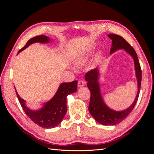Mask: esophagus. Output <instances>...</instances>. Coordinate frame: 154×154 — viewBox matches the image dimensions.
I'll return each instance as SVG.
<instances>
[{"label": "esophagus", "instance_id": "1", "mask_svg": "<svg viewBox=\"0 0 154 154\" xmlns=\"http://www.w3.org/2000/svg\"><path fill=\"white\" fill-rule=\"evenodd\" d=\"M85 85V82L84 81H83V80H80V81H78V86L79 87H82L84 86Z\"/></svg>", "mask_w": 154, "mask_h": 154}]
</instances>
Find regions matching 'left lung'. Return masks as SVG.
I'll use <instances>...</instances> for the list:
<instances>
[{
    "mask_svg": "<svg viewBox=\"0 0 154 154\" xmlns=\"http://www.w3.org/2000/svg\"><path fill=\"white\" fill-rule=\"evenodd\" d=\"M112 40V48L110 54L113 53L118 49H125L132 56L135 64V70L137 81L138 91L134 103L128 109L122 111H115L109 109L102 98L100 84L98 83L99 72L98 69H92L86 73L85 79L87 82V87L91 91V99L88 105V110L96 122L103 125H115L122 122L132 111L136 105L139 91L141 89L142 73L140 64H139L137 54L134 48L126 41L122 36L118 35L110 34L108 35Z\"/></svg>",
    "mask_w": 154,
    "mask_h": 154,
    "instance_id": "8db88e82",
    "label": "left lung"
}]
</instances>
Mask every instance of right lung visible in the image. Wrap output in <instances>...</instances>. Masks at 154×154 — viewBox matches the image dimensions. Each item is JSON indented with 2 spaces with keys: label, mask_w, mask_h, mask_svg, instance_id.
I'll return each instance as SVG.
<instances>
[{
  "label": "right lung",
  "mask_w": 154,
  "mask_h": 154,
  "mask_svg": "<svg viewBox=\"0 0 154 154\" xmlns=\"http://www.w3.org/2000/svg\"><path fill=\"white\" fill-rule=\"evenodd\" d=\"M50 38L47 36L39 35L33 37L27 42L24 47L19 50L18 54L24 50L29 45L36 42L48 43ZM78 81L75 80L69 83H62L60 85L57 92L50 101L45 103L44 106L38 110H32L26 106L25 101L16 94L26 115L35 124L44 128H54L62 122L67 112V96L76 92Z\"/></svg>",
  "instance_id": "1"
}]
</instances>
